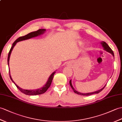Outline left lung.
Listing matches in <instances>:
<instances>
[{
	"mask_svg": "<svg viewBox=\"0 0 122 122\" xmlns=\"http://www.w3.org/2000/svg\"><path fill=\"white\" fill-rule=\"evenodd\" d=\"M100 44H101V45H102V47H103V50L106 51L107 52H109V53H111L112 55L113 56V57H114V53H113V51H112V50L111 49V48H110V47L109 46V45H107V44L106 43V42H104V41H101V42H100ZM70 85L71 87H72V88L73 89V91H74V92L75 93H77V94H78V95H82V96H90V95H93V94H95V93H99L100 92H101L102 90H103V89L105 87V86H106V85H104V86L103 88H102L101 89L97 90V91L94 92H88V93H81V92H77V90H76L74 88V87H73V85H72V80H70Z\"/></svg>",
	"mask_w": 122,
	"mask_h": 122,
	"instance_id": "8db88e82",
	"label": "left lung"
}]
</instances>
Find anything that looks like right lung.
Listing matches in <instances>:
<instances>
[{
	"mask_svg": "<svg viewBox=\"0 0 122 122\" xmlns=\"http://www.w3.org/2000/svg\"><path fill=\"white\" fill-rule=\"evenodd\" d=\"M46 29H39L35 31V32H33L28 34L25 35L24 36H21L19 38H18L17 39H16V41L13 42L12 44V46L11 47V49L10 50V51L9 52V54H8V66H9V60H10V55L11 52L13 49L14 47L15 46V45L16 44L17 42H18L19 41H25V40H27V39H29L30 38H32L33 37H37L39 36H41L43 35L46 32ZM56 71H55V72H53L50 75L49 78H48V80L46 82V83L44 85L42 86V87L40 88H38L36 89H32V90H30V89H23L22 88L20 87L19 86L17 85L15 83V82L14 81L12 80V77H11V76L10 75V69H9V75H10V77L11 80L12 81L13 83L15 85V86L16 87L20 90V91L23 92L24 94L26 95H30V96H34V95H41L42 94V93H45L46 92L47 89L49 88V87L50 86L51 84L52 83V81L53 80V76H54V75L55 74Z\"/></svg>",
	"mask_w": 122,
	"mask_h": 122,
	"instance_id": "1",
	"label": "right lung"
}]
</instances>
